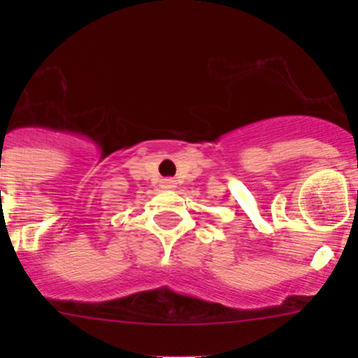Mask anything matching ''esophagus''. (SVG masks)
<instances>
[{
  "label": "esophagus",
  "mask_w": 358,
  "mask_h": 358,
  "mask_svg": "<svg viewBox=\"0 0 358 358\" xmlns=\"http://www.w3.org/2000/svg\"><path fill=\"white\" fill-rule=\"evenodd\" d=\"M161 188L164 189L176 188V181H173V179H161Z\"/></svg>",
  "instance_id": "34e87169"
}]
</instances>
